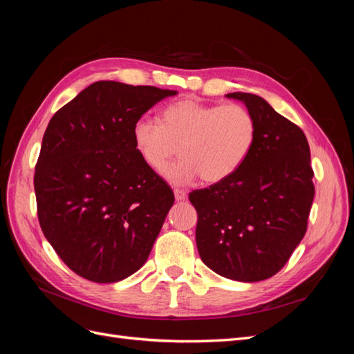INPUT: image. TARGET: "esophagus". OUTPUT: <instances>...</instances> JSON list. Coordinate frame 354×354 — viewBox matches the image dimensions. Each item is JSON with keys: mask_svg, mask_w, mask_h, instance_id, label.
<instances>
[{"mask_svg": "<svg viewBox=\"0 0 354 354\" xmlns=\"http://www.w3.org/2000/svg\"><path fill=\"white\" fill-rule=\"evenodd\" d=\"M174 196H176V201H185L186 199V192L181 190V189H174Z\"/></svg>", "mask_w": 354, "mask_h": 354, "instance_id": "1", "label": "esophagus"}]
</instances>
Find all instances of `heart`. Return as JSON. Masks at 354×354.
<instances>
[{"label": "heart", "instance_id": "heart-1", "mask_svg": "<svg viewBox=\"0 0 354 354\" xmlns=\"http://www.w3.org/2000/svg\"><path fill=\"white\" fill-rule=\"evenodd\" d=\"M158 122L136 121L133 145L145 165L167 178L186 185L201 176L205 183L230 178L251 155L257 140L254 113L239 103L214 104L185 97L167 104Z\"/></svg>", "mask_w": 354, "mask_h": 354}]
</instances>
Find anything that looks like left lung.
Instances as JSON below:
<instances>
[{"mask_svg": "<svg viewBox=\"0 0 354 354\" xmlns=\"http://www.w3.org/2000/svg\"><path fill=\"white\" fill-rule=\"evenodd\" d=\"M257 121V140L230 178L194 190L202 261L227 279L259 282L279 272L301 242L315 198L310 149L301 128L260 95L229 93Z\"/></svg>", "mask_w": 354, "mask_h": 354, "instance_id": "1", "label": "left lung"}]
</instances>
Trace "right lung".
Masks as SVG:
<instances>
[{
    "mask_svg": "<svg viewBox=\"0 0 354 354\" xmlns=\"http://www.w3.org/2000/svg\"><path fill=\"white\" fill-rule=\"evenodd\" d=\"M173 90L99 81L48 122L34 187L42 233L72 272L122 281L146 263L174 203L133 145V125Z\"/></svg>",
    "mask_w": 354,
    "mask_h": 354,
    "instance_id": "1",
    "label": "right lung"
}]
</instances>
